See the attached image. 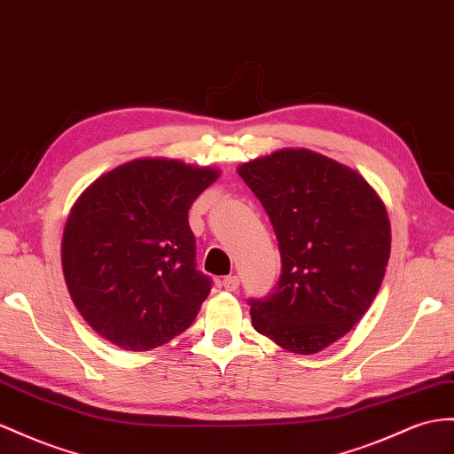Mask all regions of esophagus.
<instances>
[{"label": "esophagus", "mask_w": 454, "mask_h": 454, "mask_svg": "<svg viewBox=\"0 0 454 454\" xmlns=\"http://www.w3.org/2000/svg\"><path fill=\"white\" fill-rule=\"evenodd\" d=\"M223 287L226 289V292H238L239 278L238 276H226L223 280Z\"/></svg>", "instance_id": "1"}]
</instances>
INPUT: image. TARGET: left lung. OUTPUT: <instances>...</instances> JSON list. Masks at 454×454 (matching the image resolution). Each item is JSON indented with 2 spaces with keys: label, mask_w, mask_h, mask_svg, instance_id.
<instances>
[{
  "label": "left lung",
  "mask_w": 454,
  "mask_h": 454,
  "mask_svg": "<svg viewBox=\"0 0 454 454\" xmlns=\"http://www.w3.org/2000/svg\"><path fill=\"white\" fill-rule=\"evenodd\" d=\"M270 216L282 257L274 292L249 299L259 333L297 355L326 348L370 309L389 261L386 207L368 182L309 149L238 168Z\"/></svg>",
  "instance_id": "left-lung-1"
}]
</instances>
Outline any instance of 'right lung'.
Listing matches in <instances>:
<instances>
[{
    "label": "right lung",
    "mask_w": 454,
    "mask_h": 454,
    "mask_svg": "<svg viewBox=\"0 0 454 454\" xmlns=\"http://www.w3.org/2000/svg\"><path fill=\"white\" fill-rule=\"evenodd\" d=\"M216 178L215 168L137 159L80 195L63 234V272L101 338L149 351L192 326L213 280L197 270L188 213Z\"/></svg>",
    "instance_id": "1"
}]
</instances>
